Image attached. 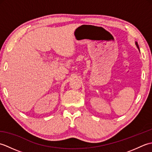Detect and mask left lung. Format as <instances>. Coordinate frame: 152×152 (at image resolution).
Wrapping results in <instances>:
<instances>
[{"mask_svg":"<svg viewBox=\"0 0 152 152\" xmlns=\"http://www.w3.org/2000/svg\"><path fill=\"white\" fill-rule=\"evenodd\" d=\"M135 44H136V46H137V47L138 48V50H139V51H140V49H139V46H138V43L137 42H135Z\"/></svg>","mask_w":152,"mask_h":152,"instance_id":"obj_1","label":"left lung"}]
</instances>
